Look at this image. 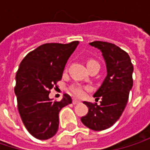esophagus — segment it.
<instances>
[{
  "label": "esophagus",
  "instance_id": "1",
  "mask_svg": "<svg viewBox=\"0 0 150 150\" xmlns=\"http://www.w3.org/2000/svg\"><path fill=\"white\" fill-rule=\"evenodd\" d=\"M81 102L79 101V100H77V99H74L73 100V104L75 105V104H78V103H80Z\"/></svg>",
  "mask_w": 150,
  "mask_h": 150
}]
</instances>
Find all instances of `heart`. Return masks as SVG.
I'll list each match as a JSON object with an SVG mask.
<instances>
[{
	"label": "heart",
	"instance_id": "b5f03b06",
	"mask_svg": "<svg viewBox=\"0 0 150 150\" xmlns=\"http://www.w3.org/2000/svg\"><path fill=\"white\" fill-rule=\"evenodd\" d=\"M93 63H97L95 60H88L87 62V66L90 65V64H93ZM70 91L72 94H74L75 96L77 97H82L84 95H85V88L81 85H73L71 88H70Z\"/></svg>",
	"mask_w": 150,
	"mask_h": 150
}]
</instances>
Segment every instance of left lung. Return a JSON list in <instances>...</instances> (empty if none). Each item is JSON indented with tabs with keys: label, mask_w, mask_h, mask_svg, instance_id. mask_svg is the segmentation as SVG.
Wrapping results in <instances>:
<instances>
[{
	"label": "left lung",
	"mask_w": 150,
	"mask_h": 150,
	"mask_svg": "<svg viewBox=\"0 0 150 150\" xmlns=\"http://www.w3.org/2000/svg\"><path fill=\"white\" fill-rule=\"evenodd\" d=\"M89 45L101 50L107 67V76L94 97L101 98V104L83 102L88 108L81 122L95 131L104 130L113 126L122 115L133 86V64L128 53L119 47L96 41Z\"/></svg>",
	"instance_id": "8db88e82"
}]
</instances>
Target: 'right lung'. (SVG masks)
Here are the masks:
<instances>
[{"label":"right lung","mask_w":150,"mask_h":150,"mask_svg":"<svg viewBox=\"0 0 150 150\" xmlns=\"http://www.w3.org/2000/svg\"><path fill=\"white\" fill-rule=\"evenodd\" d=\"M78 41L68 44L46 43L29 52L17 70L15 93L18 110L28 131L39 140L56 134L60 110L72 103L65 94L60 102L48 97L50 89L62 80L65 65Z\"/></svg>","instance_id":"obj_1"}]
</instances>
